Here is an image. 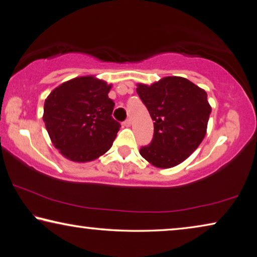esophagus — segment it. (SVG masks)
Returning <instances> with one entry per match:
<instances>
[{"label": "esophagus", "instance_id": "1", "mask_svg": "<svg viewBox=\"0 0 257 257\" xmlns=\"http://www.w3.org/2000/svg\"><path fill=\"white\" fill-rule=\"evenodd\" d=\"M130 123H132V121H130V119L124 120L123 122H122V124L124 125V127H130Z\"/></svg>", "mask_w": 257, "mask_h": 257}]
</instances>
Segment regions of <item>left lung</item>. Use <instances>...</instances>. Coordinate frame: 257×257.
<instances>
[{"mask_svg": "<svg viewBox=\"0 0 257 257\" xmlns=\"http://www.w3.org/2000/svg\"><path fill=\"white\" fill-rule=\"evenodd\" d=\"M137 93L154 121L151 144L139 149L151 164L170 169L186 160L203 141L211 106L207 93L183 77L169 76Z\"/></svg>", "mask_w": 257, "mask_h": 257, "instance_id": "1", "label": "left lung"}]
</instances>
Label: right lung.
Listing matches in <instances>:
<instances>
[{
	"label": "right lung",
	"instance_id": "add662e5",
	"mask_svg": "<svg viewBox=\"0 0 257 257\" xmlns=\"http://www.w3.org/2000/svg\"><path fill=\"white\" fill-rule=\"evenodd\" d=\"M111 85L93 76L76 77L51 91L44 106L54 146L73 162H90L108 152L119 132L112 118Z\"/></svg>",
	"mask_w": 257,
	"mask_h": 257
}]
</instances>
